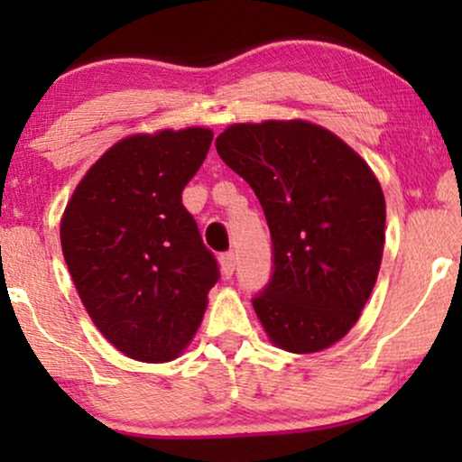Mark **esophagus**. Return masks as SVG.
<instances>
[{
  "instance_id": "1",
  "label": "esophagus",
  "mask_w": 462,
  "mask_h": 462,
  "mask_svg": "<svg viewBox=\"0 0 462 462\" xmlns=\"http://www.w3.org/2000/svg\"><path fill=\"white\" fill-rule=\"evenodd\" d=\"M218 261H220V267H223V275L231 277L233 271H236V263H237L236 254H233V252H225V254H220Z\"/></svg>"
}]
</instances>
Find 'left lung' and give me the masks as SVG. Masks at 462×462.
<instances>
[{
  "instance_id": "left-lung-1",
  "label": "left lung",
  "mask_w": 462,
  "mask_h": 462,
  "mask_svg": "<svg viewBox=\"0 0 462 462\" xmlns=\"http://www.w3.org/2000/svg\"><path fill=\"white\" fill-rule=\"evenodd\" d=\"M214 144L267 217L275 271L252 305L269 340L290 353L338 343L357 324L383 261L387 210L372 168L305 119L233 124Z\"/></svg>"
}]
</instances>
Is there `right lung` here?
<instances>
[{"mask_svg":"<svg viewBox=\"0 0 462 462\" xmlns=\"http://www.w3.org/2000/svg\"><path fill=\"white\" fill-rule=\"evenodd\" d=\"M214 138L189 125L105 151L60 218L67 269L98 332L136 362H172L204 319L217 261L182 206Z\"/></svg>","mask_w":462,"mask_h":462,"instance_id":"add662e5","label":"right lung"}]
</instances>
